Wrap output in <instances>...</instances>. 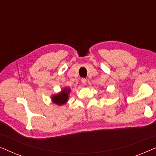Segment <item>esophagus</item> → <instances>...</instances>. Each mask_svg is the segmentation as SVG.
<instances>
[{
	"label": "esophagus",
	"mask_w": 156,
	"mask_h": 156,
	"mask_svg": "<svg viewBox=\"0 0 156 156\" xmlns=\"http://www.w3.org/2000/svg\"><path fill=\"white\" fill-rule=\"evenodd\" d=\"M82 82L83 83V84H85L87 83V80L85 78H82Z\"/></svg>",
	"instance_id": "esophagus-1"
}]
</instances>
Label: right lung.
Masks as SVG:
<instances>
[{
	"label": "right lung",
	"mask_w": 156,
	"mask_h": 156,
	"mask_svg": "<svg viewBox=\"0 0 156 156\" xmlns=\"http://www.w3.org/2000/svg\"><path fill=\"white\" fill-rule=\"evenodd\" d=\"M70 92V89L65 88L57 94H55L52 97V101L53 103L57 105H63L67 103L69 99V94Z\"/></svg>",
	"instance_id": "add662e5"
}]
</instances>
